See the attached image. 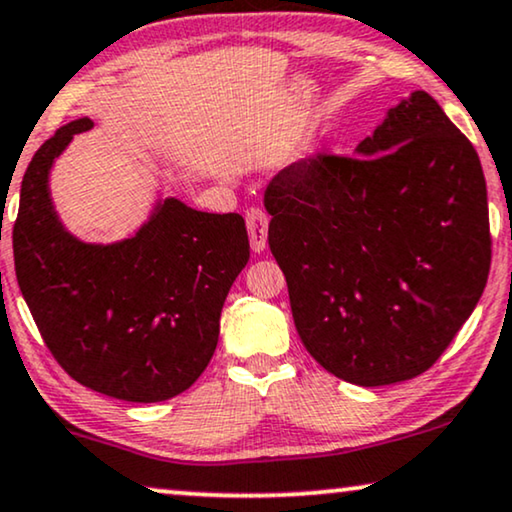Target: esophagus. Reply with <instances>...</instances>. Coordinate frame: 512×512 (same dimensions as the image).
I'll return each mask as SVG.
<instances>
[{"label": "esophagus", "mask_w": 512, "mask_h": 512, "mask_svg": "<svg viewBox=\"0 0 512 512\" xmlns=\"http://www.w3.org/2000/svg\"><path fill=\"white\" fill-rule=\"evenodd\" d=\"M246 227L253 253H262L266 248V234H269V215L259 211V208H250L246 213Z\"/></svg>", "instance_id": "obj_1"}]
</instances>
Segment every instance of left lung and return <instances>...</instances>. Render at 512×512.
<instances>
[{
	"label": "left lung",
	"mask_w": 512,
	"mask_h": 512,
	"mask_svg": "<svg viewBox=\"0 0 512 512\" xmlns=\"http://www.w3.org/2000/svg\"><path fill=\"white\" fill-rule=\"evenodd\" d=\"M355 155L290 164L264 206L306 350L345 383L380 387L427 371L480 301L487 187L471 141L424 90Z\"/></svg>",
	"instance_id": "left-lung-1"
}]
</instances>
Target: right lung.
<instances>
[{
  "instance_id": "add662e5",
  "label": "right lung",
  "mask_w": 512,
  "mask_h": 512,
  "mask_svg": "<svg viewBox=\"0 0 512 512\" xmlns=\"http://www.w3.org/2000/svg\"><path fill=\"white\" fill-rule=\"evenodd\" d=\"M90 118L34 153L20 185L13 259L20 292L57 364L106 397L155 403L185 392L211 362L229 287L250 257L239 213L157 199L127 239L88 243L50 199V169Z\"/></svg>"
}]
</instances>
